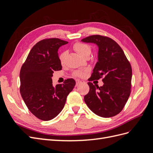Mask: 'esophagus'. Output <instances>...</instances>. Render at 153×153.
Returning a JSON list of instances; mask_svg holds the SVG:
<instances>
[{
	"label": "esophagus",
	"mask_w": 153,
	"mask_h": 153,
	"mask_svg": "<svg viewBox=\"0 0 153 153\" xmlns=\"http://www.w3.org/2000/svg\"><path fill=\"white\" fill-rule=\"evenodd\" d=\"M82 82L79 80H76V86H78L79 84H80Z\"/></svg>",
	"instance_id": "esophagus-1"
}]
</instances>
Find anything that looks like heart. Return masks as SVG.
I'll return each instance as SVG.
<instances>
[{"label":"heart","mask_w":153,"mask_h":153,"mask_svg":"<svg viewBox=\"0 0 153 153\" xmlns=\"http://www.w3.org/2000/svg\"><path fill=\"white\" fill-rule=\"evenodd\" d=\"M73 49L82 57H85L87 56L89 57V55L91 52V48L90 46L89 45H87L85 43H82V42L75 43L73 45ZM65 56H66L65 52H62L61 53V54L59 55V58L61 63L64 62ZM73 75L77 77H82L83 76H84L85 72L80 70H77L73 73Z\"/></svg>","instance_id":"heart-1"}]
</instances>
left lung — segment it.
<instances>
[{
	"label": "left lung",
	"mask_w": 153,
	"mask_h": 153,
	"mask_svg": "<svg viewBox=\"0 0 153 153\" xmlns=\"http://www.w3.org/2000/svg\"><path fill=\"white\" fill-rule=\"evenodd\" d=\"M83 42L98 46V61L88 79L89 92L84 96L87 106L95 114L111 117L121 112L131 92L132 69L123 49L108 37L92 35ZM103 77V86L93 85L91 81Z\"/></svg>",
	"instance_id": "1"
}]
</instances>
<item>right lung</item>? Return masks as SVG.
I'll return each instance as SVG.
<instances>
[{"instance_id":"1","label":"right lung","mask_w":153,"mask_h":153,"mask_svg":"<svg viewBox=\"0 0 153 153\" xmlns=\"http://www.w3.org/2000/svg\"><path fill=\"white\" fill-rule=\"evenodd\" d=\"M68 42L59 38L39 41L32 48L20 69V94L34 115L50 121L61 112L76 82L68 78L62 84L53 86L54 71L62 69L58 49Z\"/></svg>"}]
</instances>
